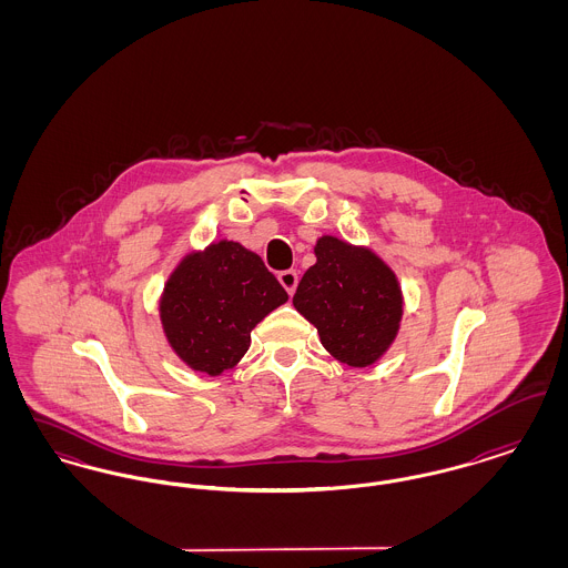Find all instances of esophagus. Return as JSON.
<instances>
[{
    "mask_svg": "<svg viewBox=\"0 0 568 568\" xmlns=\"http://www.w3.org/2000/svg\"><path fill=\"white\" fill-rule=\"evenodd\" d=\"M278 281L281 285L287 290L290 296H294L297 287V272L296 271H283L278 272Z\"/></svg>",
    "mask_w": 568,
    "mask_h": 568,
    "instance_id": "obj_1",
    "label": "esophagus"
}]
</instances>
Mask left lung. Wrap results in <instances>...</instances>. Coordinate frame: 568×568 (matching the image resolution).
<instances>
[{
    "instance_id": "1",
    "label": "left lung",
    "mask_w": 568,
    "mask_h": 568,
    "mask_svg": "<svg viewBox=\"0 0 568 568\" xmlns=\"http://www.w3.org/2000/svg\"><path fill=\"white\" fill-rule=\"evenodd\" d=\"M315 266L297 283L294 306L322 345L355 368L375 364L400 329L403 292L394 271L366 246L322 236Z\"/></svg>"
}]
</instances>
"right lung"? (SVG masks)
Listing matches in <instances>:
<instances>
[{"label":"right lung","instance_id":"right-lung-1","mask_svg":"<svg viewBox=\"0 0 568 568\" xmlns=\"http://www.w3.org/2000/svg\"><path fill=\"white\" fill-rule=\"evenodd\" d=\"M285 302L287 292L257 253L219 241L187 253L168 276L160 320L172 352L216 377L241 362L251 329Z\"/></svg>","mask_w":568,"mask_h":568}]
</instances>
